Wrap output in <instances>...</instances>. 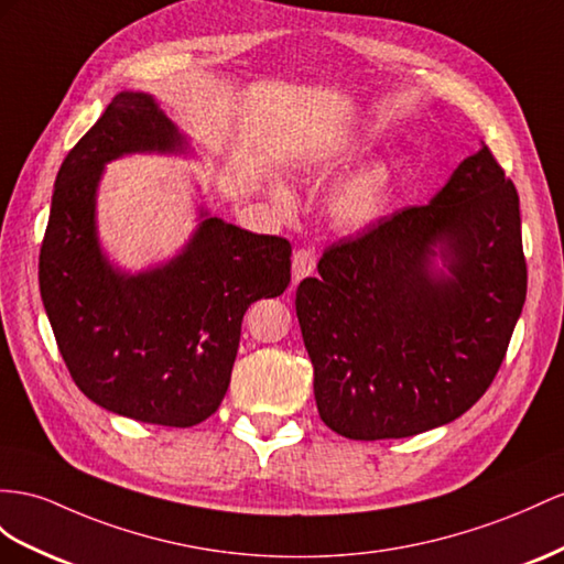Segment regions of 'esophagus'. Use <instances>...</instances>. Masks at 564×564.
Here are the masks:
<instances>
[{
	"label": "esophagus",
	"mask_w": 564,
	"mask_h": 564,
	"mask_svg": "<svg viewBox=\"0 0 564 564\" xmlns=\"http://www.w3.org/2000/svg\"><path fill=\"white\" fill-rule=\"evenodd\" d=\"M314 267H316V257H314V252L312 250H297L295 254H293V283H300L302 279H307L310 273L314 271Z\"/></svg>",
	"instance_id": "obj_1"
}]
</instances>
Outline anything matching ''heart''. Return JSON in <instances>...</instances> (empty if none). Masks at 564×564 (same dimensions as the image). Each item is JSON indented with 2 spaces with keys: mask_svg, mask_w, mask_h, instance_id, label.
<instances>
[{
  "mask_svg": "<svg viewBox=\"0 0 564 564\" xmlns=\"http://www.w3.org/2000/svg\"><path fill=\"white\" fill-rule=\"evenodd\" d=\"M393 191V173L386 164L369 166L355 176L345 178L334 195H330V216L345 228H365L379 221ZM271 197L276 205H291V193L283 185L271 187Z\"/></svg>",
  "mask_w": 564,
  "mask_h": 564,
  "instance_id": "b5f03b06",
  "label": "heart"
}]
</instances>
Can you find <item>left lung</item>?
<instances>
[{
	"label": "left lung",
	"instance_id": "8db88e82",
	"mask_svg": "<svg viewBox=\"0 0 564 564\" xmlns=\"http://www.w3.org/2000/svg\"><path fill=\"white\" fill-rule=\"evenodd\" d=\"M295 312L316 410L352 441L451 424L502 365L527 300L519 197L486 144L422 207L319 259Z\"/></svg>",
	"mask_w": 564,
	"mask_h": 564
}]
</instances>
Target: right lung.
I'll return each instance as SVG.
<instances>
[{
    "instance_id": "1",
    "label": "right lung",
    "mask_w": 564,
    "mask_h": 564,
    "mask_svg": "<svg viewBox=\"0 0 564 564\" xmlns=\"http://www.w3.org/2000/svg\"><path fill=\"white\" fill-rule=\"evenodd\" d=\"M148 93L123 90L64 159L40 250V295L76 386L99 408L144 424L195 426L219 410L242 314L291 283V242L199 207L166 262L126 271L97 234V187L126 154H191Z\"/></svg>"
}]
</instances>
